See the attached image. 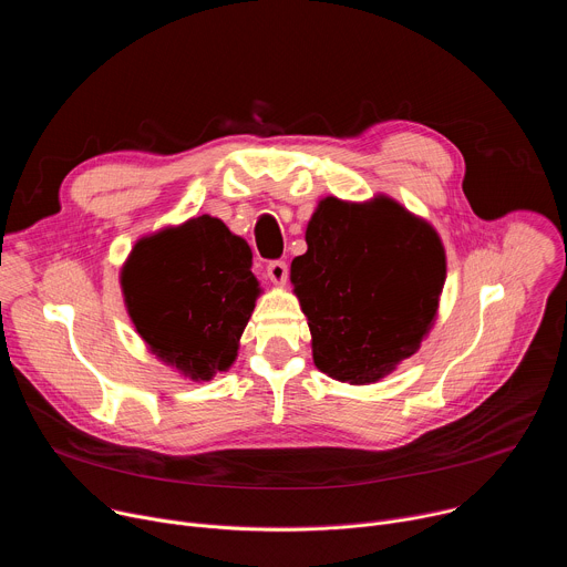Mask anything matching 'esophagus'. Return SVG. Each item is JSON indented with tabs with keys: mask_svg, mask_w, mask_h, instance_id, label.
<instances>
[{
	"mask_svg": "<svg viewBox=\"0 0 567 567\" xmlns=\"http://www.w3.org/2000/svg\"><path fill=\"white\" fill-rule=\"evenodd\" d=\"M287 274H289V267H287L285 260H271L267 265V276L276 285H285L287 282Z\"/></svg>",
	"mask_w": 567,
	"mask_h": 567,
	"instance_id": "34e87169",
	"label": "esophagus"
}]
</instances>
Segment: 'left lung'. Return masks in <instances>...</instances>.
I'll use <instances>...</instances> for the list:
<instances>
[{
	"label": "left lung",
	"instance_id": "1",
	"mask_svg": "<svg viewBox=\"0 0 567 567\" xmlns=\"http://www.w3.org/2000/svg\"><path fill=\"white\" fill-rule=\"evenodd\" d=\"M305 239L291 282L316 368L354 385L379 381L417 352L435 320L446 278L437 233L388 197H326Z\"/></svg>",
	"mask_w": 567,
	"mask_h": 567
}]
</instances>
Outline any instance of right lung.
I'll return each instance as SVG.
<instances>
[{
  "label": "right lung",
  "instance_id": "1",
  "mask_svg": "<svg viewBox=\"0 0 567 567\" xmlns=\"http://www.w3.org/2000/svg\"><path fill=\"white\" fill-rule=\"evenodd\" d=\"M121 285L150 350L202 381L230 368L260 293L249 245L210 215L136 241Z\"/></svg>",
  "mask_w": 567,
  "mask_h": 567
}]
</instances>
